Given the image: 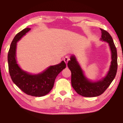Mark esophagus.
<instances>
[{
    "label": "esophagus",
    "mask_w": 123,
    "mask_h": 123,
    "mask_svg": "<svg viewBox=\"0 0 123 123\" xmlns=\"http://www.w3.org/2000/svg\"><path fill=\"white\" fill-rule=\"evenodd\" d=\"M63 60H64V61L65 62V63H66V64H67L68 62L69 61V60H70V59H69V57L68 56H66L64 58Z\"/></svg>",
    "instance_id": "obj_1"
}]
</instances>
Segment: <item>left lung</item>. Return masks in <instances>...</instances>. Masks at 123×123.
I'll return each instance as SVG.
<instances>
[{
	"instance_id": "obj_1",
	"label": "left lung",
	"mask_w": 123,
	"mask_h": 123,
	"mask_svg": "<svg viewBox=\"0 0 123 123\" xmlns=\"http://www.w3.org/2000/svg\"><path fill=\"white\" fill-rule=\"evenodd\" d=\"M102 33L101 40L108 42L112 54V61L110 70L106 76L96 82L89 81L83 75L74 56H71L68 67L71 73V86L78 94L86 97H96L102 95L110 86L116 76L117 71V53L116 47L110 34L106 31L100 28Z\"/></svg>"
}]
</instances>
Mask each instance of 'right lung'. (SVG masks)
<instances>
[{
	"label": "right lung",
	"instance_id": "1",
	"mask_svg": "<svg viewBox=\"0 0 123 123\" xmlns=\"http://www.w3.org/2000/svg\"><path fill=\"white\" fill-rule=\"evenodd\" d=\"M31 29H24L15 35L11 42L8 53V70L12 81L27 95L32 96L41 97L52 90L56 77L61 71L66 68L63 61L57 65L50 66L42 73L31 75L20 68L15 59L17 42Z\"/></svg>",
	"mask_w": 123,
	"mask_h": 123
}]
</instances>
